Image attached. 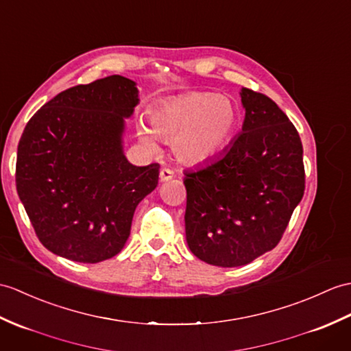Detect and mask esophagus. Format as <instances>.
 Segmentation results:
<instances>
[{
  "mask_svg": "<svg viewBox=\"0 0 351 351\" xmlns=\"http://www.w3.org/2000/svg\"><path fill=\"white\" fill-rule=\"evenodd\" d=\"M172 178H175V172H173V170L166 169V167L160 170V181H161V182L170 181V179H172Z\"/></svg>",
  "mask_w": 351,
  "mask_h": 351,
  "instance_id": "34e87169",
  "label": "esophagus"
}]
</instances>
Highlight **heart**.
Here are the masks:
<instances>
[{"mask_svg":"<svg viewBox=\"0 0 351 351\" xmlns=\"http://www.w3.org/2000/svg\"><path fill=\"white\" fill-rule=\"evenodd\" d=\"M239 106L229 95L191 91L170 97L149 112L151 130L137 125V136L149 149H157L156 136L172 142L175 157L197 166L221 154L238 132Z\"/></svg>","mask_w":351,"mask_h":351,"instance_id":"b5f03b06","label":"heart"}]
</instances>
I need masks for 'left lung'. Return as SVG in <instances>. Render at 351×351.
I'll return each mask as SVG.
<instances>
[{"mask_svg":"<svg viewBox=\"0 0 351 351\" xmlns=\"http://www.w3.org/2000/svg\"><path fill=\"white\" fill-rule=\"evenodd\" d=\"M242 133L221 157L185 172V236L205 263H251L280 242L305 190L304 149L275 101L241 89Z\"/></svg>","mask_w":351,"mask_h":351,"instance_id":"left-lung-1","label":"left lung"}]
</instances>
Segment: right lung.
Returning <instances> with one entry per match:
<instances>
[{"mask_svg":"<svg viewBox=\"0 0 351 351\" xmlns=\"http://www.w3.org/2000/svg\"><path fill=\"white\" fill-rule=\"evenodd\" d=\"M136 82L113 75L65 89L23 130L16 189L37 238L53 254L99 263L124 248L134 210L158 184L160 165L124 156Z\"/></svg>","mask_w":351,"mask_h":351,"instance_id":"1","label":"right lung"}]
</instances>
